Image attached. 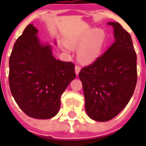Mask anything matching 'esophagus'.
Instances as JSON below:
<instances>
[{"label":"esophagus","mask_w":146,"mask_h":146,"mask_svg":"<svg viewBox=\"0 0 146 146\" xmlns=\"http://www.w3.org/2000/svg\"><path fill=\"white\" fill-rule=\"evenodd\" d=\"M81 69V67L79 65H76L75 66V73L77 75H78V74H79L80 71Z\"/></svg>","instance_id":"esophagus-1"}]
</instances>
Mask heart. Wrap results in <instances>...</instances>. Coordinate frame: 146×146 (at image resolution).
Returning <instances> with one entry per match:
<instances>
[{"instance_id":"obj_1","label":"heart","mask_w":146,"mask_h":146,"mask_svg":"<svg viewBox=\"0 0 146 146\" xmlns=\"http://www.w3.org/2000/svg\"><path fill=\"white\" fill-rule=\"evenodd\" d=\"M105 35L101 29L85 28L79 33L72 35L66 40L71 48L78 49V57L82 62L89 64L94 61L101 53L104 45ZM69 50V47H66Z\"/></svg>"}]
</instances>
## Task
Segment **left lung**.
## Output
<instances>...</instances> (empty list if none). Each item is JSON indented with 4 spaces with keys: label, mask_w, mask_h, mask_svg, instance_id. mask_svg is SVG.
<instances>
[{
    "label": "left lung",
    "mask_w": 146,
    "mask_h": 146,
    "mask_svg": "<svg viewBox=\"0 0 146 146\" xmlns=\"http://www.w3.org/2000/svg\"><path fill=\"white\" fill-rule=\"evenodd\" d=\"M114 28L115 42L104 54L79 73L88 115L108 121L126 106L137 84V55L131 36L118 23Z\"/></svg>",
    "instance_id": "8db88e82"
}]
</instances>
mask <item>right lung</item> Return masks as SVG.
Here are the masks:
<instances>
[{"label": "right lung", "mask_w": 146, "mask_h": 146, "mask_svg": "<svg viewBox=\"0 0 146 146\" xmlns=\"http://www.w3.org/2000/svg\"><path fill=\"white\" fill-rule=\"evenodd\" d=\"M37 32L30 24L17 39L9 58V83L25 114L47 119L58 113L60 96L76 74L74 64L56 60L51 46L42 44Z\"/></svg>", "instance_id": "right-lung-1"}]
</instances>
